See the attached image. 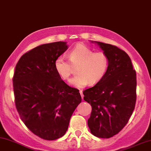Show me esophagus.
Returning <instances> with one entry per match:
<instances>
[{"label": "esophagus", "mask_w": 151, "mask_h": 151, "mask_svg": "<svg viewBox=\"0 0 151 151\" xmlns=\"http://www.w3.org/2000/svg\"><path fill=\"white\" fill-rule=\"evenodd\" d=\"M80 93H81V95L82 99H83V96H84V95H83V90H80Z\"/></svg>", "instance_id": "esophagus-1"}]
</instances>
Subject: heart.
Instances as JSON below:
<instances>
[{"mask_svg":"<svg viewBox=\"0 0 151 151\" xmlns=\"http://www.w3.org/2000/svg\"><path fill=\"white\" fill-rule=\"evenodd\" d=\"M70 64L62 56L55 61V68L63 80L69 79L72 66H78L77 75L70 80L74 86L83 87L87 85H95L103 79L108 71L109 59L103 52H94L83 44H78L68 54Z\"/></svg>","mask_w":151,"mask_h":151,"instance_id":"1","label":"heart"}]
</instances>
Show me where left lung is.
<instances>
[{"label":"left lung","mask_w":151,"mask_h":151,"mask_svg":"<svg viewBox=\"0 0 151 151\" xmlns=\"http://www.w3.org/2000/svg\"><path fill=\"white\" fill-rule=\"evenodd\" d=\"M92 42L106 54L109 66L101 81L83 91L84 100L92 106L87 124L93 135L108 139L120 132L132 115L137 100V74L123 50L111 44Z\"/></svg>","instance_id":"1"}]
</instances>
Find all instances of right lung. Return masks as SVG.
Returning a JSON list of instances; mask_svg holds the SVG:
<instances>
[{
    "mask_svg": "<svg viewBox=\"0 0 151 151\" xmlns=\"http://www.w3.org/2000/svg\"><path fill=\"white\" fill-rule=\"evenodd\" d=\"M68 49L66 42L43 44L21 57L13 76L15 106L25 125L40 138L55 140L68 129L70 117L82 101L55 68Z\"/></svg>",
    "mask_w": 151,
    "mask_h": 151,
    "instance_id": "right-lung-1",
    "label": "right lung"
}]
</instances>
